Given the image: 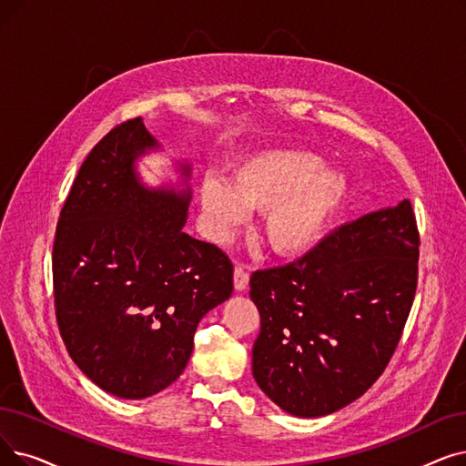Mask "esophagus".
I'll list each match as a JSON object with an SVG mask.
<instances>
[{
	"mask_svg": "<svg viewBox=\"0 0 466 466\" xmlns=\"http://www.w3.org/2000/svg\"><path fill=\"white\" fill-rule=\"evenodd\" d=\"M248 283H249L248 270L244 268V265H236V268H234V288L238 291H246Z\"/></svg>",
	"mask_w": 466,
	"mask_h": 466,
	"instance_id": "obj_1",
	"label": "esophagus"
}]
</instances>
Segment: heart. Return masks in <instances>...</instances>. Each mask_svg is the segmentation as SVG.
<instances>
[{"label":"heart","mask_w":466,"mask_h":466,"mask_svg":"<svg viewBox=\"0 0 466 466\" xmlns=\"http://www.w3.org/2000/svg\"><path fill=\"white\" fill-rule=\"evenodd\" d=\"M309 150L279 148L241 159L230 187L217 177L201 185L213 238L227 239L246 220L248 208L265 211L262 234L281 257L312 249L349 192V180Z\"/></svg>","instance_id":"b5f03b06"}]
</instances>
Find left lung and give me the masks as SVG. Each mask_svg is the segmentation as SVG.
<instances>
[{"instance_id":"obj_1","label":"left lung","mask_w":466,"mask_h":466,"mask_svg":"<svg viewBox=\"0 0 466 466\" xmlns=\"http://www.w3.org/2000/svg\"><path fill=\"white\" fill-rule=\"evenodd\" d=\"M419 228L410 199L340 227L289 265L255 270L253 377L297 417L329 415L387 370L413 307Z\"/></svg>"}]
</instances>
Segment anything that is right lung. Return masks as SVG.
<instances>
[{"mask_svg":"<svg viewBox=\"0 0 466 466\" xmlns=\"http://www.w3.org/2000/svg\"><path fill=\"white\" fill-rule=\"evenodd\" d=\"M154 145L140 117L100 138L74 178L53 241L55 314L66 350L96 387L127 400L178 379L199 319L234 289L228 255L183 230L190 196L138 183L133 159Z\"/></svg>","mask_w":466,"mask_h":466,"instance_id":"add662e5","label":"right lung"}]
</instances>
